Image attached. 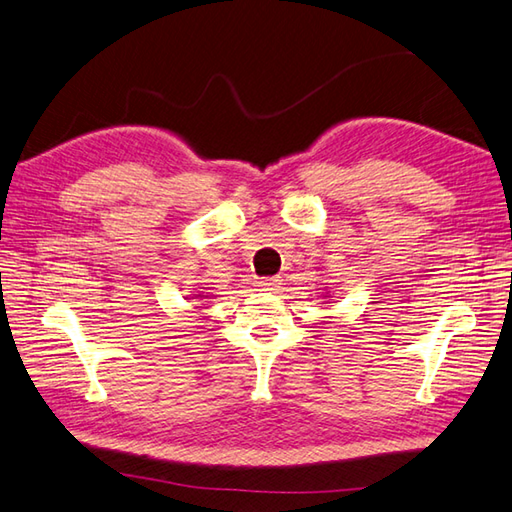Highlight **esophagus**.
<instances>
[{"label":"esophagus","mask_w":512,"mask_h":512,"mask_svg":"<svg viewBox=\"0 0 512 512\" xmlns=\"http://www.w3.org/2000/svg\"><path fill=\"white\" fill-rule=\"evenodd\" d=\"M277 283H279V279L277 277H264V279H259L257 281V285L261 290H275L277 288Z\"/></svg>","instance_id":"1"}]
</instances>
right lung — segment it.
<instances>
[{
    "label": "right lung",
    "mask_w": 512,
    "mask_h": 512,
    "mask_svg": "<svg viewBox=\"0 0 512 512\" xmlns=\"http://www.w3.org/2000/svg\"><path fill=\"white\" fill-rule=\"evenodd\" d=\"M196 296H205V294H196Z\"/></svg>",
    "instance_id": "obj_1"
}]
</instances>
